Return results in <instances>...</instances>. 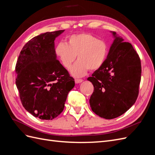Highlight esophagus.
<instances>
[{
    "instance_id": "1",
    "label": "esophagus",
    "mask_w": 155,
    "mask_h": 155,
    "mask_svg": "<svg viewBox=\"0 0 155 155\" xmlns=\"http://www.w3.org/2000/svg\"><path fill=\"white\" fill-rule=\"evenodd\" d=\"M83 79H75V82L76 83H80L81 82H83Z\"/></svg>"
}]
</instances>
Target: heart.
Here are the masks:
<instances>
[{"mask_svg":"<svg viewBox=\"0 0 155 155\" xmlns=\"http://www.w3.org/2000/svg\"><path fill=\"white\" fill-rule=\"evenodd\" d=\"M56 55L66 68H69L76 58L78 61L70 69L72 76L79 78L88 70H95L104 64L108 54V46L105 41L97 39L88 34L72 35L68 43L59 42L55 48Z\"/></svg>","mask_w":155,"mask_h":155,"instance_id":"heart-1","label":"heart"}]
</instances>
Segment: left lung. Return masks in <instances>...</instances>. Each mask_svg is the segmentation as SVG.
<instances>
[{
    "label": "left lung",
    "instance_id": "left-lung-1",
    "mask_svg": "<svg viewBox=\"0 0 155 155\" xmlns=\"http://www.w3.org/2000/svg\"><path fill=\"white\" fill-rule=\"evenodd\" d=\"M109 54L101 66L87 78L94 86L89 103L101 118H117L132 107L138 96L141 62L132 45L114 31Z\"/></svg>",
    "mask_w": 155,
    "mask_h": 155
}]
</instances>
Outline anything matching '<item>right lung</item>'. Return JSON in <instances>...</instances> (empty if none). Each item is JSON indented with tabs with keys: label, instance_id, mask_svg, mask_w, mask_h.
<instances>
[{
	"label": "right lung",
	"instance_id": "obj_1",
	"mask_svg": "<svg viewBox=\"0 0 155 155\" xmlns=\"http://www.w3.org/2000/svg\"><path fill=\"white\" fill-rule=\"evenodd\" d=\"M64 31L34 37L22 48L17 61L15 83L22 104L41 120H51L61 113L75 85L55 52L54 41Z\"/></svg>",
	"mask_w": 155,
	"mask_h": 155
}]
</instances>
